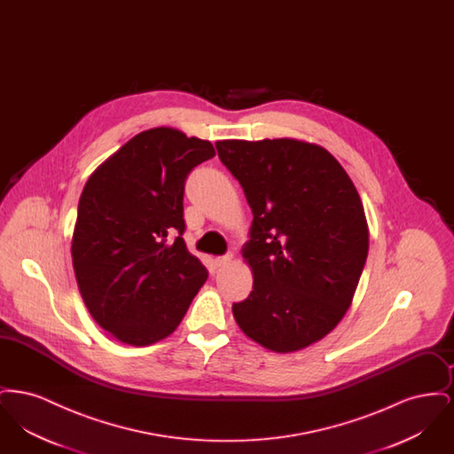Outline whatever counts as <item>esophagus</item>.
<instances>
[{"instance_id":"1","label":"esophagus","mask_w":454,"mask_h":454,"mask_svg":"<svg viewBox=\"0 0 454 454\" xmlns=\"http://www.w3.org/2000/svg\"><path fill=\"white\" fill-rule=\"evenodd\" d=\"M233 260V255L231 254H228V255H223V257H217L216 265L217 267H226V265H230V262Z\"/></svg>"}]
</instances>
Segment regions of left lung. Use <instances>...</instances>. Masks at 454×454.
<instances>
[{
    "mask_svg": "<svg viewBox=\"0 0 454 454\" xmlns=\"http://www.w3.org/2000/svg\"><path fill=\"white\" fill-rule=\"evenodd\" d=\"M216 150L254 215L241 248L254 291L233 304L238 326L279 354L322 340L344 318L366 263L356 185L325 148L300 139H224Z\"/></svg>",
    "mask_w": 454,
    "mask_h": 454,
    "instance_id": "obj_1",
    "label": "left lung"
}]
</instances>
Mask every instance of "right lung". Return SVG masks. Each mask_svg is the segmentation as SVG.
Instances as JSON below:
<instances>
[{
  "label": "right lung",
  "instance_id": "1",
  "mask_svg": "<svg viewBox=\"0 0 454 454\" xmlns=\"http://www.w3.org/2000/svg\"><path fill=\"white\" fill-rule=\"evenodd\" d=\"M215 154L209 141L182 130H143L83 187L73 269L91 318L122 344L168 337L207 279L182 238V200L189 172Z\"/></svg>",
  "mask_w": 454,
  "mask_h": 454
}]
</instances>
